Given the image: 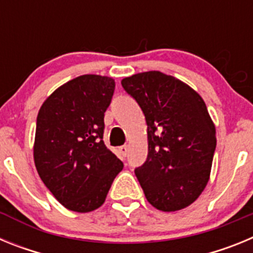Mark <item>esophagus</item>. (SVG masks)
<instances>
[{"label":"esophagus","mask_w":253,"mask_h":253,"mask_svg":"<svg viewBox=\"0 0 253 253\" xmlns=\"http://www.w3.org/2000/svg\"><path fill=\"white\" fill-rule=\"evenodd\" d=\"M128 151H129L128 144H124V146L119 147V152L123 154V156H124V157L126 156V154H128Z\"/></svg>","instance_id":"34e87169"}]
</instances>
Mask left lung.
Returning a JSON list of instances; mask_svg holds the SVG:
<instances>
[{
	"instance_id": "obj_1",
	"label": "left lung",
	"mask_w": 253,
	"mask_h": 253,
	"mask_svg": "<svg viewBox=\"0 0 253 253\" xmlns=\"http://www.w3.org/2000/svg\"><path fill=\"white\" fill-rule=\"evenodd\" d=\"M122 86L146 116L148 156L135 176L147 200L162 211L189 207L207 186L216 146L204 100L158 71L123 78Z\"/></svg>"
}]
</instances>
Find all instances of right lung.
I'll list each match as a JSON object with an SVG mask.
<instances>
[{
    "label": "right lung",
    "mask_w": 253,
    "mask_h": 253,
    "mask_svg": "<svg viewBox=\"0 0 253 253\" xmlns=\"http://www.w3.org/2000/svg\"><path fill=\"white\" fill-rule=\"evenodd\" d=\"M114 90L111 77L80 76L58 87L38 113L35 167L49 191L72 211L101 207L124 167L102 140Z\"/></svg>",
    "instance_id": "obj_1"
}]
</instances>
